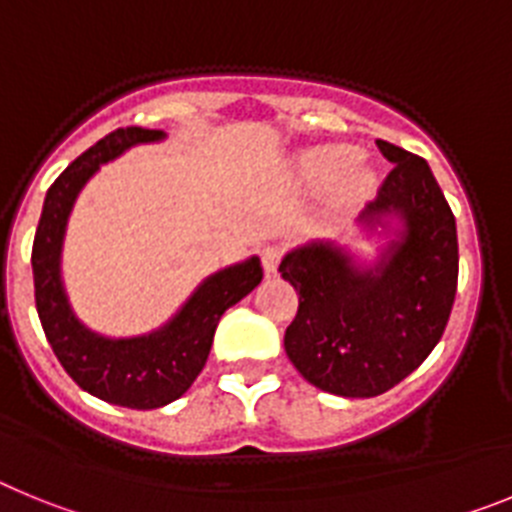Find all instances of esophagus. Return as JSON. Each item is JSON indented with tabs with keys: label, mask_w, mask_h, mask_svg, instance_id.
I'll return each instance as SVG.
<instances>
[{
	"label": "esophagus",
	"mask_w": 512,
	"mask_h": 512,
	"mask_svg": "<svg viewBox=\"0 0 512 512\" xmlns=\"http://www.w3.org/2000/svg\"><path fill=\"white\" fill-rule=\"evenodd\" d=\"M279 261H282V248L277 246L261 248V266H264L266 277H274V274H277Z\"/></svg>",
	"instance_id": "34e87169"
}]
</instances>
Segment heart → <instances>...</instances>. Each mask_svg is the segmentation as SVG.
<instances>
[{
	"label": "heart",
	"mask_w": 512,
	"mask_h": 512,
	"mask_svg": "<svg viewBox=\"0 0 512 512\" xmlns=\"http://www.w3.org/2000/svg\"><path fill=\"white\" fill-rule=\"evenodd\" d=\"M297 176L312 192L330 189L333 207L356 210L377 189V171L364 164L351 146L323 143L312 146L297 156Z\"/></svg>",
	"instance_id": "1"
}]
</instances>
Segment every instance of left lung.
Instances as JSON below:
<instances>
[{
    "mask_svg": "<svg viewBox=\"0 0 512 512\" xmlns=\"http://www.w3.org/2000/svg\"><path fill=\"white\" fill-rule=\"evenodd\" d=\"M395 169L356 230L374 261L338 241L292 248L279 264L300 295L284 351L318 390L377 397L413 374L441 341L459 277L456 220L431 166L377 140Z\"/></svg>",
    "mask_w": 512,
    "mask_h": 512,
    "instance_id": "8db88e82",
    "label": "left lung"
}]
</instances>
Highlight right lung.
I'll return each mask as SVG.
<instances>
[{
	"label": "right lung",
	"instance_id": "1",
	"mask_svg": "<svg viewBox=\"0 0 512 512\" xmlns=\"http://www.w3.org/2000/svg\"><path fill=\"white\" fill-rule=\"evenodd\" d=\"M161 140H166L164 130L148 128H120L97 140L51 184L33 243L35 307L53 354L81 390L133 410L164 408L192 387L210 356L223 312L259 287L264 277L259 256L225 266L202 279L161 328L140 336H104L76 318L63 284L61 256L81 189L125 151Z\"/></svg>",
	"mask_w": 512,
	"mask_h": 512
}]
</instances>
